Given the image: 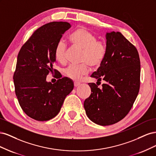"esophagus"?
<instances>
[{
	"instance_id": "esophagus-1",
	"label": "esophagus",
	"mask_w": 156,
	"mask_h": 156,
	"mask_svg": "<svg viewBox=\"0 0 156 156\" xmlns=\"http://www.w3.org/2000/svg\"><path fill=\"white\" fill-rule=\"evenodd\" d=\"M80 84H80L79 83H77V82H74V87L76 88V87H79V86L80 85Z\"/></svg>"
}]
</instances>
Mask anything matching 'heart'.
<instances>
[{
  "instance_id": "b5f03b06",
  "label": "heart",
  "mask_w": 156,
  "mask_h": 156,
  "mask_svg": "<svg viewBox=\"0 0 156 156\" xmlns=\"http://www.w3.org/2000/svg\"><path fill=\"white\" fill-rule=\"evenodd\" d=\"M73 48L82 50L79 66L71 65L65 70V74L75 81H81L88 73L90 67L96 68L103 62L107 55V45L104 41L98 40L97 36L84 28L80 27L68 36ZM55 60L60 64L66 62V47L62 41L56 44L54 50Z\"/></svg>"
}]
</instances>
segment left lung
<instances>
[{
    "instance_id": "left-lung-1",
    "label": "left lung",
    "mask_w": 156,
    "mask_h": 156,
    "mask_svg": "<svg viewBox=\"0 0 156 156\" xmlns=\"http://www.w3.org/2000/svg\"><path fill=\"white\" fill-rule=\"evenodd\" d=\"M107 55L91 77L105 81L102 88L88 83L91 94L84 101L87 116L100 126L120 121L133 107L140 88V64L137 50L119 32H107Z\"/></svg>"
}]
</instances>
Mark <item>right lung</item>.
I'll use <instances>...</instances> for the list:
<instances>
[{"label": "right lung", "instance_id": "1", "mask_svg": "<svg viewBox=\"0 0 156 156\" xmlns=\"http://www.w3.org/2000/svg\"><path fill=\"white\" fill-rule=\"evenodd\" d=\"M71 27L68 22H51L36 30L19 52L13 74L15 92L25 114L37 121H47L60 112L73 83L56 75L57 81L47 82L56 62L54 50L64 33Z\"/></svg>", "mask_w": 156, "mask_h": 156}]
</instances>
